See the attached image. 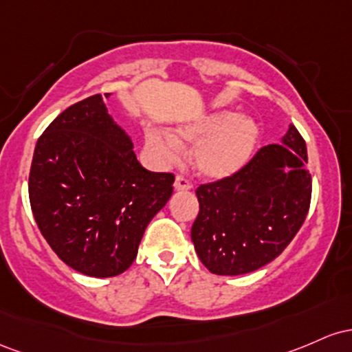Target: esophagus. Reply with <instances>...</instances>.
<instances>
[{"label":"esophagus","mask_w":352,"mask_h":352,"mask_svg":"<svg viewBox=\"0 0 352 352\" xmlns=\"http://www.w3.org/2000/svg\"><path fill=\"white\" fill-rule=\"evenodd\" d=\"M191 188H192L191 181H189L186 176H183V175L176 176V179H175V189H176V191H189Z\"/></svg>","instance_id":"34e87169"}]
</instances>
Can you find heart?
<instances>
[{"label":"heart","instance_id":"1","mask_svg":"<svg viewBox=\"0 0 352 352\" xmlns=\"http://www.w3.org/2000/svg\"><path fill=\"white\" fill-rule=\"evenodd\" d=\"M177 137L168 131L148 128L144 144L157 163H171L179 155L181 143H197L192 166L201 176L223 179L241 171L254 155L259 141L258 123L232 111H214L177 128Z\"/></svg>","mask_w":352,"mask_h":352}]
</instances>
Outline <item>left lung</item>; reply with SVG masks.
<instances>
[{
	"instance_id": "obj_1",
	"label": "left lung",
	"mask_w": 352,
	"mask_h": 352,
	"mask_svg": "<svg viewBox=\"0 0 352 352\" xmlns=\"http://www.w3.org/2000/svg\"><path fill=\"white\" fill-rule=\"evenodd\" d=\"M307 149L293 124L236 175L196 189L199 214L191 239L212 274H248L286 250L311 204Z\"/></svg>"
}]
</instances>
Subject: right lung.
<instances>
[{"instance_id": "obj_1", "label": "right lung", "mask_w": 352, "mask_h": 352, "mask_svg": "<svg viewBox=\"0 0 352 352\" xmlns=\"http://www.w3.org/2000/svg\"><path fill=\"white\" fill-rule=\"evenodd\" d=\"M173 183L171 173L140 164L131 138L94 94L65 109L39 136L28 191L34 221L58 258L81 274L111 278L136 259Z\"/></svg>"}]
</instances>
